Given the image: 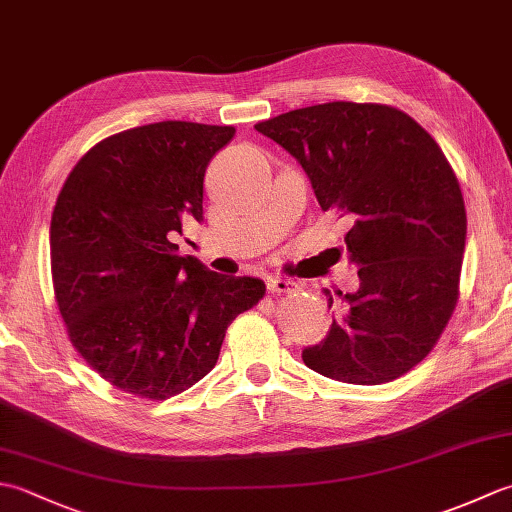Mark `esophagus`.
Wrapping results in <instances>:
<instances>
[{"label": "esophagus", "mask_w": 512, "mask_h": 512, "mask_svg": "<svg viewBox=\"0 0 512 512\" xmlns=\"http://www.w3.org/2000/svg\"><path fill=\"white\" fill-rule=\"evenodd\" d=\"M295 288H297V284H295V281H290V279H284V277H270L268 279V290L273 292V295H281V292H290Z\"/></svg>", "instance_id": "34e87169"}]
</instances>
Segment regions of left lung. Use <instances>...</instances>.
I'll return each mask as SVG.
<instances>
[{
	"label": "left lung",
	"mask_w": 512,
	"mask_h": 512,
	"mask_svg": "<svg viewBox=\"0 0 512 512\" xmlns=\"http://www.w3.org/2000/svg\"><path fill=\"white\" fill-rule=\"evenodd\" d=\"M255 129L299 162L323 211L352 222L345 244L361 286L336 292L339 314L303 363L350 385L407 374L458 301L466 211L442 149L411 116L376 103L301 107Z\"/></svg>",
	"instance_id": "1"
}]
</instances>
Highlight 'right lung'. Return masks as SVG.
<instances>
[{
    "instance_id": "obj_1",
    "label": "right lung",
    "mask_w": 512,
    "mask_h": 512,
    "mask_svg": "<svg viewBox=\"0 0 512 512\" xmlns=\"http://www.w3.org/2000/svg\"><path fill=\"white\" fill-rule=\"evenodd\" d=\"M233 127L162 121L101 140L70 171L50 222L52 286L70 341L107 383L140 398L182 394L211 372L226 328L264 297L180 255L202 222L204 171Z\"/></svg>"
}]
</instances>
